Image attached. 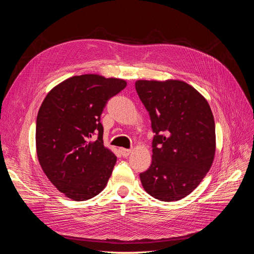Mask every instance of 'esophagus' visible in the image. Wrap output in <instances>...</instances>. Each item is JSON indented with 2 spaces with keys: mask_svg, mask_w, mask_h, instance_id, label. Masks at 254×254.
<instances>
[{
  "mask_svg": "<svg viewBox=\"0 0 254 254\" xmlns=\"http://www.w3.org/2000/svg\"><path fill=\"white\" fill-rule=\"evenodd\" d=\"M120 151L122 153L123 157H128L130 155V152H131V149H126V148H120Z\"/></svg>",
  "mask_w": 254,
  "mask_h": 254,
  "instance_id": "esophagus-1",
  "label": "esophagus"
}]
</instances>
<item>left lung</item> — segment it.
<instances>
[{
    "label": "left lung",
    "mask_w": 254,
    "mask_h": 254,
    "mask_svg": "<svg viewBox=\"0 0 254 254\" xmlns=\"http://www.w3.org/2000/svg\"><path fill=\"white\" fill-rule=\"evenodd\" d=\"M135 90L156 133L151 165L140 174L142 186L161 201L180 200L199 186L213 164L216 135L210 105L182 80L140 79Z\"/></svg>",
    "instance_id": "obj_1"
}]
</instances>
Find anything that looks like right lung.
Segmentation results:
<instances>
[{
	"instance_id": "right-lung-1",
	"label": "right lung",
	"mask_w": 254,
	"mask_h": 254,
	"mask_svg": "<svg viewBox=\"0 0 254 254\" xmlns=\"http://www.w3.org/2000/svg\"><path fill=\"white\" fill-rule=\"evenodd\" d=\"M124 79L83 74L54 87L38 112L37 157L43 173L65 197L84 201L106 188L117 156L104 146L101 114ZM98 134L93 141L91 136Z\"/></svg>"
}]
</instances>
